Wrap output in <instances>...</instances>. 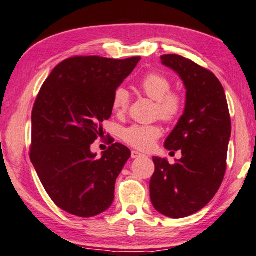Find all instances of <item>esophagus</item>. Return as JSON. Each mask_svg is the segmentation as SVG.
<instances>
[{"label": "esophagus", "mask_w": 256, "mask_h": 256, "mask_svg": "<svg viewBox=\"0 0 256 256\" xmlns=\"http://www.w3.org/2000/svg\"><path fill=\"white\" fill-rule=\"evenodd\" d=\"M140 157H144L142 153L138 152V151H132V158L136 159V158H140Z\"/></svg>", "instance_id": "1"}]
</instances>
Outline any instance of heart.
Listing matches in <instances>:
<instances>
[{"label":"heart","mask_w":256,"mask_h":256,"mask_svg":"<svg viewBox=\"0 0 256 256\" xmlns=\"http://www.w3.org/2000/svg\"><path fill=\"white\" fill-rule=\"evenodd\" d=\"M140 88L148 98L157 102V114L162 120L172 122L178 118L183 109V99L178 93L170 92L171 84L164 75L148 73L140 81ZM129 92L124 87L116 88L112 97V106L117 112H124L129 104ZM162 136L160 127L156 124L140 126L134 124L126 128L122 138L128 145L138 150L152 148L156 140Z\"/></svg>","instance_id":"obj_1"}]
</instances>
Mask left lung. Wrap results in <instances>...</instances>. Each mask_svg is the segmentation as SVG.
Wrapping results in <instances>:
<instances>
[{"label":"left lung","mask_w":256,"mask_h":256,"mask_svg":"<svg viewBox=\"0 0 256 256\" xmlns=\"http://www.w3.org/2000/svg\"><path fill=\"white\" fill-rule=\"evenodd\" d=\"M162 63L178 74L186 87V106L165 140L182 158L169 164L153 157L150 181L152 205L169 218L194 214L213 199L226 170L231 121L220 81L212 72L178 55H163Z\"/></svg>","instance_id":"left-lung-1"}]
</instances>
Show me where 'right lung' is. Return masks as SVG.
I'll list each match as a JSON object with an SVG mask.
<instances>
[{"label":"right lung","instance_id":"add662e5","mask_svg":"<svg viewBox=\"0 0 256 256\" xmlns=\"http://www.w3.org/2000/svg\"><path fill=\"white\" fill-rule=\"evenodd\" d=\"M140 57L75 56L54 68L32 110L30 158L51 200L63 211L88 218L106 211L130 150L112 144L100 158L91 145L104 135L112 97Z\"/></svg>","mask_w":256,"mask_h":256}]
</instances>
